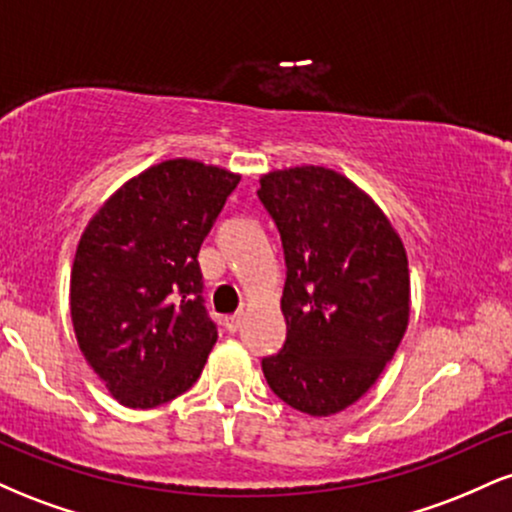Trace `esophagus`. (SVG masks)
<instances>
[{"instance_id":"1","label":"esophagus","mask_w":512,"mask_h":512,"mask_svg":"<svg viewBox=\"0 0 512 512\" xmlns=\"http://www.w3.org/2000/svg\"><path fill=\"white\" fill-rule=\"evenodd\" d=\"M223 325H226V330L231 334H236L240 330V325H243V315H228L226 320H223Z\"/></svg>"}]
</instances>
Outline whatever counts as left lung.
<instances>
[{"label":"left lung","mask_w":512,"mask_h":512,"mask_svg":"<svg viewBox=\"0 0 512 512\" xmlns=\"http://www.w3.org/2000/svg\"><path fill=\"white\" fill-rule=\"evenodd\" d=\"M257 197L286 262V342L262 358L264 378L303 414H337L366 395L407 332V252L378 204L330 168L274 170Z\"/></svg>","instance_id":"obj_1"}]
</instances>
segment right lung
I'll use <instances>...</instances> for the list:
<instances>
[{"label":"right lung","mask_w":512,"mask_h":512,"mask_svg":"<svg viewBox=\"0 0 512 512\" xmlns=\"http://www.w3.org/2000/svg\"><path fill=\"white\" fill-rule=\"evenodd\" d=\"M238 182L173 158L125 182L86 226L69 289L76 342L125 407L154 409L197 383L219 337L197 255Z\"/></svg>","instance_id":"right-lung-1"}]
</instances>
